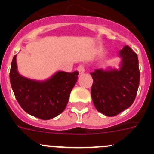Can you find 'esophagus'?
<instances>
[{
	"label": "esophagus",
	"mask_w": 154,
	"mask_h": 154,
	"mask_svg": "<svg viewBox=\"0 0 154 154\" xmlns=\"http://www.w3.org/2000/svg\"><path fill=\"white\" fill-rule=\"evenodd\" d=\"M77 70H78L79 74H82V73H84V72H85V67H84V65H79L78 68H77Z\"/></svg>",
	"instance_id": "1"
}]
</instances>
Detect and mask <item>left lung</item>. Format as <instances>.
<instances>
[{
  "instance_id": "obj_1",
  "label": "left lung",
  "mask_w": 154,
  "mask_h": 154,
  "mask_svg": "<svg viewBox=\"0 0 154 154\" xmlns=\"http://www.w3.org/2000/svg\"><path fill=\"white\" fill-rule=\"evenodd\" d=\"M119 69H96L91 72L92 102L99 112L114 116L126 109L135 100L140 84L138 57L129 46L119 52Z\"/></svg>"
}]
</instances>
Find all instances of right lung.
<instances>
[{
  "label": "right lung",
  "instance_id": "add662e5",
  "mask_svg": "<svg viewBox=\"0 0 154 154\" xmlns=\"http://www.w3.org/2000/svg\"><path fill=\"white\" fill-rule=\"evenodd\" d=\"M16 56L11 65L10 82L21 108L27 113L44 120L62 113L78 79V72L69 73L59 71L45 81L30 79L17 72Z\"/></svg>",
  "mask_w": 154,
  "mask_h": 154
}]
</instances>
